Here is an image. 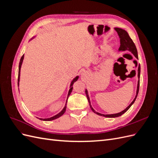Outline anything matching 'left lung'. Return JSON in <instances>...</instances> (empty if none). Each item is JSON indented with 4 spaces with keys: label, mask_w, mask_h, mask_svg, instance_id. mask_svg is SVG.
<instances>
[{
    "label": "left lung",
    "mask_w": 158,
    "mask_h": 158,
    "mask_svg": "<svg viewBox=\"0 0 158 158\" xmlns=\"http://www.w3.org/2000/svg\"><path fill=\"white\" fill-rule=\"evenodd\" d=\"M114 30H115L117 31L118 35L119 36V38H120V47H119L118 50L119 51H126V50H128L130 51L132 53L136 56V58L138 59V52H137V49H136V47L135 46V43L133 42V41L132 40L131 38L130 37V36L128 35V33L121 28H118V27H115L114 28ZM140 65L139 64L138 66V79H140ZM139 86H140V80H138V86H137V91H136V97L134 99V100L132 101V102L129 105V106L125 109L123 110V111L118 113H116V114H101V113H99L98 112H95L94 109L92 107V106H91L90 104V101H89V98L88 97V92L87 90H85V94H86V96L88 100V102L89 103V106L90 108L92 109V111L99 115H101V116H103V117H109V118H113V117H117L119 116H121L123 114L125 113L127 110L131 107L132 105L135 103V100L137 98V95L138 94V92H139Z\"/></svg>",
    "instance_id": "1"
}]
</instances>
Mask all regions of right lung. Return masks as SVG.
I'll list each match as a JSON object with an SVG mask.
<instances>
[{"mask_svg": "<svg viewBox=\"0 0 158 158\" xmlns=\"http://www.w3.org/2000/svg\"><path fill=\"white\" fill-rule=\"evenodd\" d=\"M23 55H22V56L21 57L20 59V63H19V69H18V85L19 84V80H20V69H21V66H22V61H23ZM78 78V76H76V77L72 81V82L70 84V88L69 89V94H68V97H67V100H68V98L69 97V95L70 94V93L72 92V91H73V85L74 84V83L76 82V81H77ZM67 100H66V103H67ZM66 106H65L64 107V109L62 110V111L60 112L59 114H57L56 115H55L54 117H52L51 118H40V120H43V121H52V120H54V119H56L57 118L60 117V116L63 115V114L64 113L65 111H66Z\"/></svg>", "mask_w": 158, "mask_h": 158, "instance_id": "1", "label": "right lung"}]
</instances>
